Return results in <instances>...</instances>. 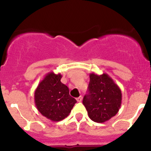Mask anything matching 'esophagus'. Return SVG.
I'll return each instance as SVG.
<instances>
[{"label":"esophagus","instance_id":"34e87169","mask_svg":"<svg viewBox=\"0 0 151 151\" xmlns=\"http://www.w3.org/2000/svg\"><path fill=\"white\" fill-rule=\"evenodd\" d=\"M82 99H83V97H82L81 96H79L78 98H77V101H78V102H81Z\"/></svg>","mask_w":151,"mask_h":151}]
</instances>
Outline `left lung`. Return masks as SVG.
Segmentation results:
<instances>
[{
  "instance_id": "8db88e82",
  "label": "left lung",
  "mask_w": 151,
  "mask_h": 151,
  "mask_svg": "<svg viewBox=\"0 0 151 151\" xmlns=\"http://www.w3.org/2000/svg\"><path fill=\"white\" fill-rule=\"evenodd\" d=\"M121 100V89L107 74H90L88 93L83 98V103L93 121H109L119 111Z\"/></svg>"
}]
</instances>
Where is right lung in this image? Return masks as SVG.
Wrapping results in <instances>:
<instances>
[{
    "label": "right lung",
    "mask_w": 151,
    "mask_h": 151,
    "mask_svg": "<svg viewBox=\"0 0 151 151\" xmlns=\"http://www.w3.org/2000/svg\"><path fill=\"white\" fill-rule=\"evenodd\" d=\"M62 75L53 71L46 74L34 93L35 104L43 116L52 121L66 118L77 102L69 95V90L60 82Z\"/></svg>",
    "instance_id": "right-lung-1"
}]
</instances>
